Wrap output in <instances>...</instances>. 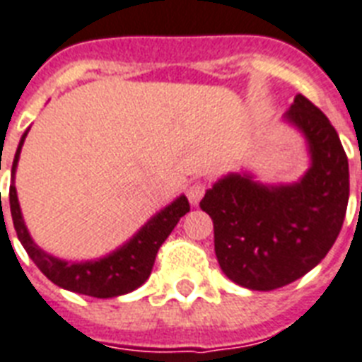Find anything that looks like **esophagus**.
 I'll list each match as a JSON object with an SVG mask.
<instances>
[{"instance_id": "1", "label": "esophagus", "mask_w": 362, "mask_h": 362, "mask_svg": "<svg viewBox=\"0 0 362 362\" xmlns=\"http://www.w3.org/2000/svg\"><path fill=\"white\" fill-rule=\"evenodd\" d=\"M204 189H206V186L201 184V182H195V184H191V186L187 187V199H189V202L193 206H197V204L201 202L202 195H204Z\"/></svg>"}]
</instances>
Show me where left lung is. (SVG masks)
<instances>
[{
    "instance_id": "1",
    "label": "left lung",
    "mask_w": 362,
    "mask_h": 362,
    "mask_svg": "<svg viewBox=\"0 0 362 362\" xmlns=\"http://www.w3.org/2000/svg\"><path fill=\"white\" fill-rule=\"evenodd\" d=\"M284 122L303 134L310 156L298 182L262 184L251 173H230L201 201L214 221L223 273L260 292L286 286L322 262L342 228L349 199L348 156L327 117L298 95Z\"/></svg>"
}]
</instances>
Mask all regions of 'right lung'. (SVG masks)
I'll list each match as a JSON object with an SVG mask.
<instances>
[{
    "label": "right lung",
    "instance_id": "add662e5",
    "mask_svg": "<svg viewBox=\"0 0 362 362\" xmlns=\"http://www.w3.org/2000/svg\"><path fill=\"white\" fill-rule=\"evenodd\" d=\"M28 132L29 130H25V134L22 135L16 154H14L8 204H11V216H13L16 236L23 249L28 251L29 258L54 284L64 288V290H70V292L90 296V298H117V296H124L135 288H139L151 275L161 243L165 242L167 236L176 227V223L180 221V217L189 211V202H187L186 195L176 197L171 204H167L163 210L152 216L124 245H120L110 255L96 258V260H85V262L61 260V258L42 251L33 242V238L25 227V221H23L22 210H20L18 195H16V187H14V173L18 167L20 152H22Z\"/></svg>",
    "mask_w": 362,
    "mask_h": 362
}]
</instances>
